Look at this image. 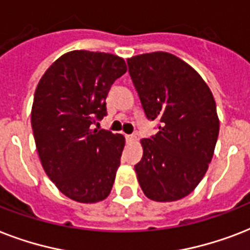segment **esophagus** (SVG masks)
<instances>
[{"label": "esophagus", "mask_w": 250, "mask_h": 250, "mask_svg": "<svg viewBox=\"0 0 250 250\" xmlns=\"http://www.w3.org/2000/svg\"><path fill=\"white\" fill-rule=\"evenodd\" d=\"M125 139H126V142H133L137 139V137L134 134H125Z\"/></svg>", "instance_id": "obj_1"}]
</instances>
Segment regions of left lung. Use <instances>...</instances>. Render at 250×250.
I'll return each instance as SVG.
<instances>
[{
    "label": "left lung",
    "mask_w": 250,
    "mask_h": 250,
    "mask_svg": "<svg viewBox=\"0 0 250 250\" xmlns=\"http://www.w3.org/2000/svg\"><path fill=\"white\" fill-rule=\"evenodd\" d=\"M127 66L145 115L159 121V131L141 141L143 156L134 166L139 185L156 202L184 198L214 155L219 134L214 96L193 67L167 52L134 56Z\"/></svg>",
    "instance_id": "obj_1"
}]
</instances>
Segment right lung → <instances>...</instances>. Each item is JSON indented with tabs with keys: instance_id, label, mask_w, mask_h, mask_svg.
<instances>
[{
	"instance_id": "add662e5",
	"label": "right lung",
	"mask_w": 250,
	"mask_h": 250,
	"mask_svg": "<svg viewBox=\"0 0 250 250\" xmlns=\"http://www.w3.org/2000/svg\"><path fill=\"white\" fill-rule=\"evenodd\" d=\"M126 70L119 56L73 51L36 87L31 125L39 158L60 191L77 202L103 201L113 187L125 138L92 124L107 115L108 92Z\"/></svg>"
}]
</instances>
